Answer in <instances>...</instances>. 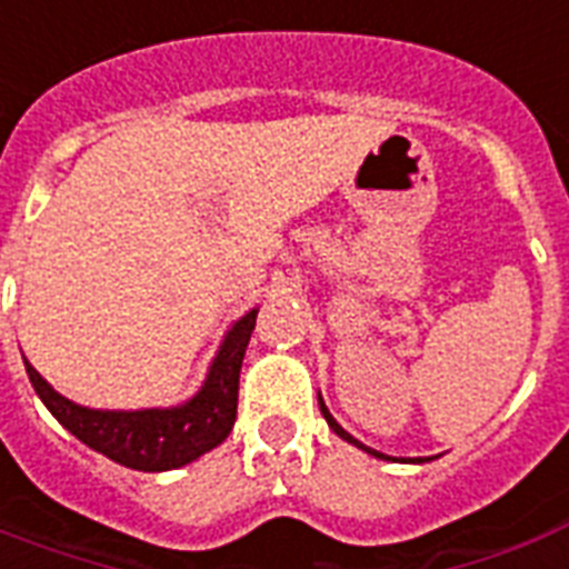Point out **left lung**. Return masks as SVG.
Instances as JSON below:
<instances>
[{
	"mask_svg": "<svg viewBox=\"0 0 569 569\" xmlns=\"http://www.w3.org/2000/svg\"><path fill=\"white\" fill-rule=\"evenodd\" d=\"M319 407H321V416H325V419H328V425H330V431L337 433V437H342V440L346 442H351V446H357V449H363L366 455H372V458H380V460H389L387 455H380V451H375V449H369V446H363V442L357 440V437H351V433L346 431V428H342V425L337 422V419H333V416H330V410H328V405H325V401H321V392H319ZM425 460H433V458H413L410 460V463H425Z\"/></svg>",
	"mask_w": 569,
	"mask_h": 569,
	"instance_id": "8db88e82",
	"label": "left lung"
}]
</instances>
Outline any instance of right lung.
<instances>
[{"instance_id":"add662e5","label":"right lung","mask_w":569,"mask_h":569,"mask_svg":"<svg viewBox=\"0 0 569 569\" xmlns=\"http://www.w3.org/2000/svg\"><path fill=\"white\" fill-rule=\"evenodd\" d=\"M259 307L248 310L223 333L206 380L194 396L173 407H141V410H97L64 398L34 366L22 357L26 372L47 410L82 440L120 467L138 472H168L197 460L227 440L239 407V372Z\"/></svg>"}]
</instances>
